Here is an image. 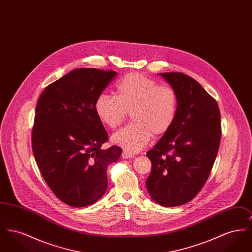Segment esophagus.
Returning <instances> with one entry per match:
<instances>
[{"label": "esophagus", "instance_id": "esophagus-1", "mask_svg": "<svg viewBox=\"0 0 252 252\" xmlns=\"http://www.w3.org/2000/svg\"><path fill=\"white\" fill-rule=\"evenodd\" d=\"M122 157H123L124 158H130L134 157V154L129 153V152H127V151H124L123 154H122Z\"/></svg>", "mask_w": 252, "mask_h": 252}]
</instances>
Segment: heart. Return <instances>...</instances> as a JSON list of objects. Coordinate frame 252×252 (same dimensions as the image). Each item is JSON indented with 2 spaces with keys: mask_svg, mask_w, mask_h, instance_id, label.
Listing matches in <instances>:
<instances>
[{
  "mask_svg": "<svg viewBox=\"0 0 252 252\" xmlns=\"http://www.w3.org/2000/svg\"><path fill=\"white\" fill-rule=\"evenodd\" d=\"M176 91L142 73L125 75L117 84V95L97 97L96 115L108 128L120 126L131 112V125L115 132L111 140L127 152L142 150L152 135L162 136L173 126L178 114Z\"/></svg>",
  "mask_w": 252,
  "mask_h": 252,
  "instance_id": "b5f03b06",
  "label": "heart"
}]
</instances>
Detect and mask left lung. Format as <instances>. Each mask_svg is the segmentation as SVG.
<instances>
[{
  "instance_id": "obj_1",
  "label": "left lung",
  "mask_w": 252,
  "mask_h": 252,
  "mask_svg": "<svg viewBox=\"0 0 252 252\" xmlns=\"http://www.w3.org/2000/svg\"><path fill=\"white\" fill-rule=\"evenodd\" d=\"M160 75L177 93L178 114L170 130L146 153L152 169L145 184L157 203L174 207L191 201L211 174L221 140L220 110L191 76L180 72Z\"/></svg>"
}]
</instances>
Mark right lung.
Returning <instances> with one entry per match:
<instances>
[{
	"instance_id": "1",
	"label": "right lung",
	"mask_w": 252,
	"mask_h": 252,
	"mask_svg": "<svg viewBox=\"0 0 252 252\" xmlns=\"http://www.w3.org/2000/svg\"><path fill=\"white\" fill-rule=\"evenodd\" d=\"M117 72L79 68L48 85L36 103L32 150L49 188L62 202L85 207L108 187V166L122 149H103L108 135L96 115L97 97Z\"/></svg>"
}]
</instances>
